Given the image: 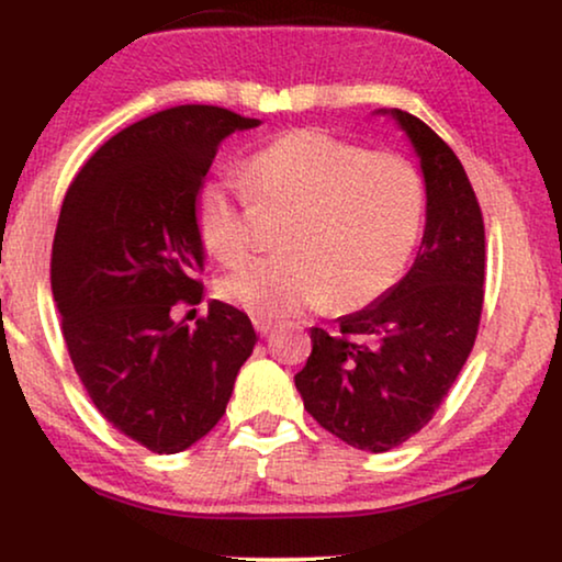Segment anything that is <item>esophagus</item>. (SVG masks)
I'll return each mask as SVG.
<instances>
[{
	"label": "esophagus",
	"mask_w": 562,
	"mask_h": 562,
	"mask_svg": "<svg viewBox=\"0 0 562 562\" xmlns=\"http://www.w3.org/2000/svg\"><path fill=\"white\" fill-rule=\"evenodd\" d=\"M252 325H256L260 337H268V335L273 333V322L266 319V317H256V319H252Z\"/></svg>",
	"instance_id": "34e87169"
}]
</instances>
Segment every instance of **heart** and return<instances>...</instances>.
<instances>
[{
  "mask_svg": "<svg viewBox=\"0 0 562 562\" xmlns=\"http://www.w3.org/2000/svg\"><path fill=\"white\" fill-rule=\"evenodd\" d=\"M248 183L212 171L196 187L199 240L212 256L250 248L256 204L294 210L281 256L227 266L225 302L266 319L333 306L363 310L394 289L425 217V181L402 153L366 150L319 127L289 130L248 160Z\"/></svg>",
  "mask_w": 562,
  "mask_h": 562,
  "instance_id": "b5f03b06",
  "label": "heart"
}]
</instances>
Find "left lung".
I'll use <instances>...</instances> for the list:
<instances>
[{
    "instance_id": "1",
    "label": "left lung",
    "mask_w": 562,
    "mask_h": 562,
    "mask_svg": "<svg viewBox=\"0 0 562 562\" xmlns=\"http://www.w3.org/2000/svg\"><path fill=\"white\" fill-rule=\"evenodd\" d=\"M391 114L419 156L427 225L414 266L363 312L312 327L294 375L304 409L358 450L386 452L432 419L471 356L483 310L486 233L468 173L432 127Z\"/></svg>"
}]
</instances>
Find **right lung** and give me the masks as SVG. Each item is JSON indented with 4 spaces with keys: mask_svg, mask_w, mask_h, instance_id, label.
I'll return each mask as SVG.
<instances>
[{
    "mask_svg": "<svg viewBox=\"0 0 562 562\" xmlns=\"http://www.w3.org/2000/svg\"><path fill=\"white\" fill-rule=\"evenodd\" d=\"M258 125L210 104L150 114L83 164L60 206L50 289L68 356L102 417L158 456L217 425L256 345L235 306L210 302L196 327L173 306L202 302L199 181L229 133Z\"/></svg>",
    "mask_w": 562,
    "mask_h": 562,
    "instance_id": "1",
    "label": "right lung"
}]
</instances>
